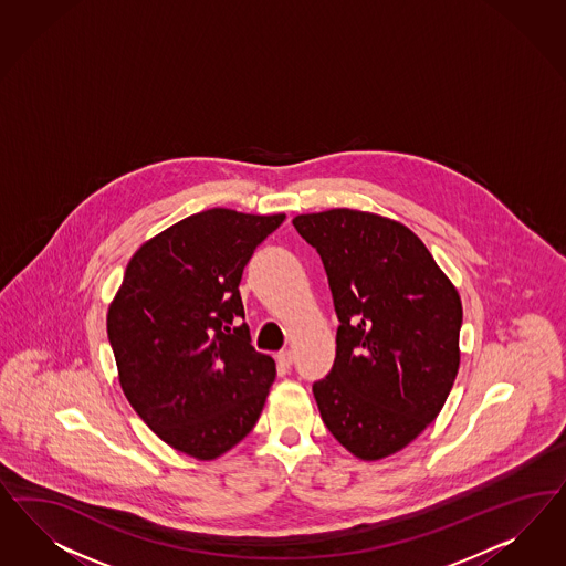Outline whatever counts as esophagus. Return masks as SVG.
Wrapping results in <instances>:
<instances>
[{
  "label": "esophagus",
  "instance_id": "obj_1",
  "mask_svg": "<svg viewBox=\"0 0 566 566\" xmlns=\"http://www.w3.org/2000/svg\"><path fill=\"white\" fill-rule=\"evenodd\" d=\"M276 363L283 368H290L293 365V352L292 349H283L276 354Z\"/></svg>",
  "mask_w": 566,
  "mask_h": 566
}]
</instances>
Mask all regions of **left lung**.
<instances>
[{"label": "left lung", "instance_id": "obj_1", "mask_svg": "<svg viewBox=\"0 0 566 566\" xmlns=\"http://www.w3.org/2000/svg\"><path fill=\"white\" fill-rule=\"evenodd\" d=\"M318 252L339 321L335 363L312 391L354 457L396 454L433 422L457 379L462 304L410 229L337 208L293 219Z\"/></svg>", "mask_w": 566, "mask_h": 566}]
</instances>
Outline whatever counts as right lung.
<instances>
[{
  "label": "right lung",
  "instance_id": "1",
  "mask_svg": "<svg viewBox=\"0 0 566 566\" xmlns=\"http://www.w3.org/2000/svg\"><path fill=\"white\" fill-rule=\"evenodd\" d=\"M285 214L203 210L144 243L108 311L120 387L147 427L212 460L254 429L276 368L255 352L239 283Z\"/></svg>",
  "mask_w": 566,
  "mask_h": 566
}]
</instances>
